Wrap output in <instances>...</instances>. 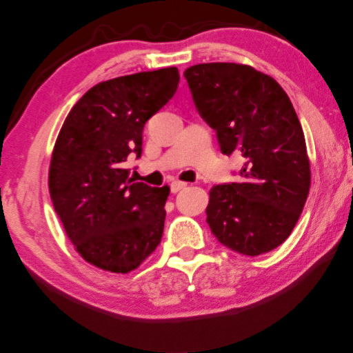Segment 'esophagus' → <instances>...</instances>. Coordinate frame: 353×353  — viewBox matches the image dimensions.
Instances as JSON below:
<instances>
[{
  "label": "esophagus",
  "instance_id": "esophagus-1",
  "mask_svg": "<svg viewBox=\"0 0 353 353\" xmlns=\"http://www.w3.org/2000/svg\"><path fill=\"white\" fill-rule=\"evenodd\" d=\"M188 186V183H183V181H173L172 184H170V190L173 194H176L178 190H181V189H184Z\"/></svg>",
  "mask_w": 353,
  "mask_h": 353
}]
</instances>
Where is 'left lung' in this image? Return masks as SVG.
I'll list each match as a JSON object with an SVG mask.
<instances>
[{
    "instance_id": "obj_1",
    "label": "left lung",
    "mask_w": 353,
    "mask_h": 353,
    "mask_svg": "<svg viewBox=\"0 0 353 353\" xmlns=\"http://www.w3.org/2000/svg\"><path fill=\"white\" fill-rule=\"evenodd\" d=\"M184 78L222 153L244 158L238 181L210 190L212 234L241 255L274 250L296 227L311 183L307 143L290 97L274 78L242 63H199Z\"/></svg>"
}]
</instances>
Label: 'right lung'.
Returning <instances> with one entry per match:
<instances>
[{"mask_svg":"<svg viewBox=\"0 0 353 353\" xmlns=\"http://www.w3.org/2000/svg\"><path fill=\"white\" fill-rule=\"evenodd\" d=\"M176 67L94 85L68 112L51 156L48 186L68 239L85 261L128 274L164 231L169 186L132 183L123 163L141 158L147 120L178 89Z\"/></svg>","mask_w":353,"mask_h":353,"instance_id":"add662e5","label":"right lung"}]
</instances>
